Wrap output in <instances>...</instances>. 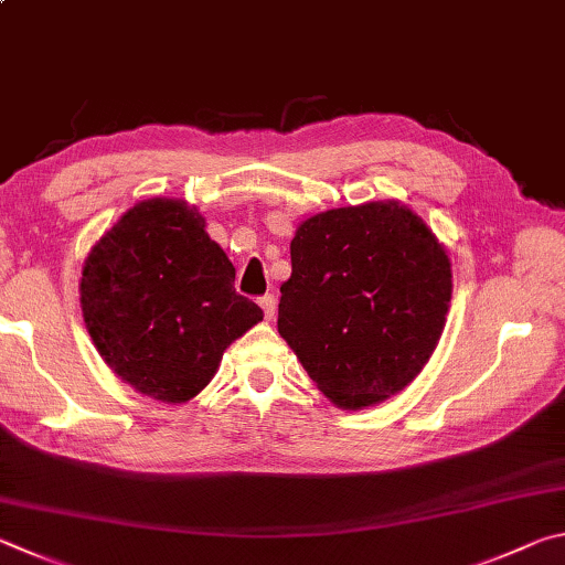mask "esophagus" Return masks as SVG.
<instances>
[{"label":"esophagus","mask_w":565,"mask_h":565,"mask_svg":"<svg viewBox=\"0 0 565 565\" xmlns=\"http://www.w3.org/2000/svg\"><path fill=\"white\" fill-rule=\"evenodd\" d=\"M260 308H263V312H265V320H273L275 312H277L275 295H263V298H260Z\"/></svg>","instance_id":"obj_1"}]
</instances>
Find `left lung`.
I'll return each instance as SVG.
<instances>
[{"label": "left lung", "mask_w": 565, "mask_h": 565, "mask_svg": "<svg viewBox=\"0 0 565 565\" xmlns=\"http://www.w3.org/2000/svg\"><path fill=\"white\" fill-rule=\"evenodd\" d=\"M277 332L342 409L402 392L429 362L451 302V263L427 223L397 201L332 207L290 243Z\"/></svg>", "instance_id": "left-lung-1"}]
</instances>
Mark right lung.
<instances>
[{
	"label": "right lung",
	"mask_w": 565,
	"mask_h": 565,
	"mask_svg": "<svg viewBox=\"0 0 565 565\" xmlns=\"http://www.w3.org/2000/svg\"><path fill=\"white\" fill-rule=\"evenodd\" d=\"M235 267L185 201L148 198L98 237L82 270V312L98 354L146 397L183 404L223 352L263 320Z\"/></svg>",
	"instance_id": "add662e5"
}]
</instances>
